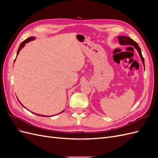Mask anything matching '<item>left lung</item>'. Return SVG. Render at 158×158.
<instances>
[{"mask_svg": "<svg viewBox=\"0 0 158 158\" xmlns=\"http://www.w3.org/2000/svg\"><path fill=\"white\" fill-rule=\"evenodd\" d=\"M118 39L119 44H120L121 45H132V46L135 47V49L138 52V54L140 55V59H141L142 63H143V64H144V58H143L140 48L139 47V46H138L137 43L135 42L134 40H132L131 37H127V36H121V35L118 36Z\"/></svg>", "mask_w": 158, "mask_h": 158, "instance_id": "1", "label": "left lung"}]
</instances>
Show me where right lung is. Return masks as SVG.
Here are the masks:
<instances>
[{
    "label": "right lung",
    "instance_id": "right-lung-1",
    "mask_svg": "<svg viewBox=\"0 0 158 158\" xmlns=\"http://www.w3.org/2000/svg\"><path fill=\"white\" fill-rule=\"evenodd\" d=\"M34 40V37H30V38H27V39H26V40H24L23 41L22 44L20 45V47H19V48H18V51H17V55H18V53H19V52H20V51L23 48V47H24V45H25V44H26V43H28L29 41H31V40ZM22 104V103H21ZM62 112H63V111H62ZM61 112V113H62ZM35 114V113H34ZM37 115H40V116H41V117H46V116H45V115H42V114H37Z\"/></svg>",
    "mask_w": 158,
    "mask_h": 158
}]
</instances>
